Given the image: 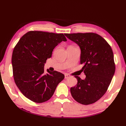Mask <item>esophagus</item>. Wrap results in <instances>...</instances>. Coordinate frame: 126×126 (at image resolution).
Listing matches in <instances>:
<instances>
[{
	"mask_svg": "<svg viewBox=\"0 0 126 126\" xmlns=\"http://www.w3.org/2000/svg\"><path fill=\"white\" fill-rule=\"evenodd\" d=\"M64 76H65V79H68L69 77H70V76L69 75H68V74H65L64 75Z\"/></svg>",
	"mask_w": 126,
	"mask_h": 126,
	"instance_id": "34e87169",
	"label": "esophagus"
}]
</instances>
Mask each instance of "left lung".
<instances>
[{
  "mask_svg": "<svg viewBox=\"0 0 126 126\" xmlns=\"http://www.w3.org/2000/svg\"><path fill=\"white\" fill-rule=\"evenodd\" d=\"M65 36L79 45L81 49L80 63L85 75L77 79L76 86L70 88L71 94L77 102L92 104L102 97L115 71L114 55L110 45L95 33H65Z\"/></svg>",
  "mask_w": 126,
  "mask_h": 126,
  "instance_id": "obj_1",
  "label": "left lung"
}]
</instances>
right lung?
I'll list each match as a JSON object with an SVG mask.
<instances>
[{"mask_svg": "<svg viewBox=\"0 0 126 126\" xmlns=\"http://www.w3.org/2000/svg\"><path fill=\"white\" fill-rule=\"evenodd\" d=\"M66 41L63 33L38 31H29L21 37L13 51L12 65L16 84L26 98L43 103L52 97L64 75L47 70L45 74L44 64L54 48Z\"/></svg>", "mask_w": 126, "mask_h": 126, "instance_id": "right-lung-1", "label": "right lung"}]
</instances>
